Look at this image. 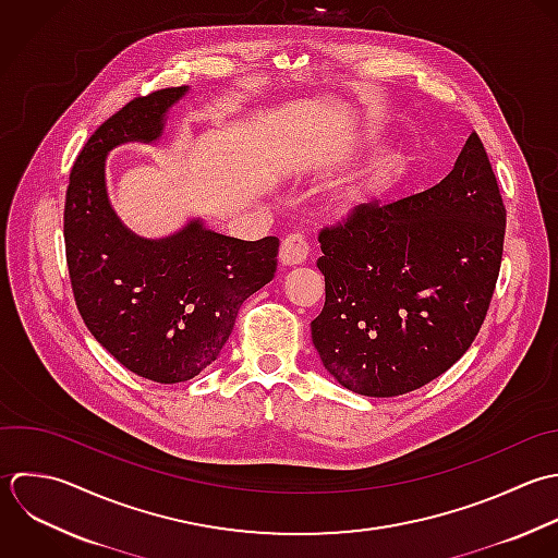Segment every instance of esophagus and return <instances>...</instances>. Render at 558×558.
Returning <instances> with one entry per match:
<instances>
[{"label": "esophagus", "mask_w": 558, "mask_h": 558, "mask_svg": "<svg viewBox=\"0 0 558 558\" xmlns=\"http://www.w3.org/2000/svg\"><path fill=\"white\" fill-rule=\"evenodd\" d=\"M308 256V243L302 234H289L282 243H280V252H278V260L284 267H293V265H302Z\"/></svg>", "instance_id": "34e87169"}]
</instances>
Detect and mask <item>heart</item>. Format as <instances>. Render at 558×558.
<instances>
[{"label":"heart","mask_w":558,"mask_h":558,"mask_svg":"<svg viewBox=\"0 0 558 558\" xmlns=\"http://www.w3.org/2000/svg\"><path fill=\"white\" fill-rule=\"evenodd\" d=\"M365 138L361 136H343L341 141H337L335 145H330L324 154H317L313 156L306 167L308 169H319V167H326L330 162H337V160H343L348 156L354 154V149L359 145H363ZM389 182V171L383 169L378 171L376 175L372 178H365V180H359L345 189H341L339 193H335V197L330 199V210L335 217L339 219H350V217H356L361 213H365L367 208H372L380 195L385 193V186Z\"/></svg>","instance_id":"b5f03b06"}]
</instances>
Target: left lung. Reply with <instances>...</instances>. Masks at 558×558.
Wrapping results in <instances>:
<instances>
[{"mask_svg":"<svg viewBox=\"0 0 558 558\" xmlns=\"http://www.w3.org/2000/svg\"><path fill=\"white\" fill-rule=\"evenodd\" d=\"M505 228L498 180L472 132L433 189L322 230L326 302L311 335L326 372L369 398L448 372L485 322Z\"/></svg>","mask_w":558,"mask_h":558,"instance_id":"1","label":"left lung"}]
</instances>
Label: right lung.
I'll return each instance as SVG.
<instances>
[{"label": "right lung", "mask_w": 558, "mask_h": 558, "mask_svg": "<svg viewBox=\"0 0 558 558\" xmlns=\"http://www.w3.org/2000/svg\"><path fill=\"white\" fill-rule=\"evenodd\" d=\"M189 86L136 97L106 119L80 151L64 202V247L77 311L125 369L175 385L195 378L226 345L241 304L276 271L278 239L241 241L191 217L147 239L114 213L108 154L125 143L158 145Z\"/></svg>", "instance_id": "1"}]
</instances>
